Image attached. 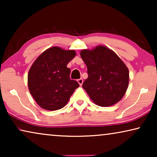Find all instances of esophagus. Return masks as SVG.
<instances>
[{"label":"esophagus","instance_id":"obj_1","mask_svg":"<svg viewBox=\"0 0 157 157\" xmlns=\"http://www.w3.org/2000/svg\"><path fill=\"white\" fill-rule=\"evenodd\" d=\"M83 78H79V79H78V83H79V84H80L81 86L82 85V83H83Z\"/></svg>","mask_w":157,"mask_h":157}]
</instances>
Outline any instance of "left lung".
Wrapping results in <instances>:
<instances>
[{
	"label": "left lung",
	"mask_w": 157,
	"mask_h": 157,
	"mask_svg": "<svg viewBox=\"0 0 157 157\" xmlns=\"http://www.w3.org/2000/svg\"><path fill=\"white\" fill-rule=\"evenodd\" d=\"M81 56L87 66L88 78L82 86L100 106H112L121 99L128 88L129 73L124 62L106 47L83 50Z\"/></svg>",
	"instance_id": "8db88e82"
}]
</instances>
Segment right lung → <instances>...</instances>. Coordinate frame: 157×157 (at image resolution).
Instances as JSON below:
<instances>
[{
	"label": "right lung",
	"mask_w": 157,
	"mask_h": 157,
	"mask_svg": "<svg viewBox=\"0 0 157 157\" xmlns=\"http://www.w3.org/2000/svg\"><path fill=\"white\" fill-rule=\"evenodd\" d=\"M74 50L52 47L34 61L28 74L30 93L41 108L55 111L65 106L75 89L79 86L70 78L67 64L74 59Z\"/></svg>",
	"instance_id": "right-lung-1"
}]
</instances>
